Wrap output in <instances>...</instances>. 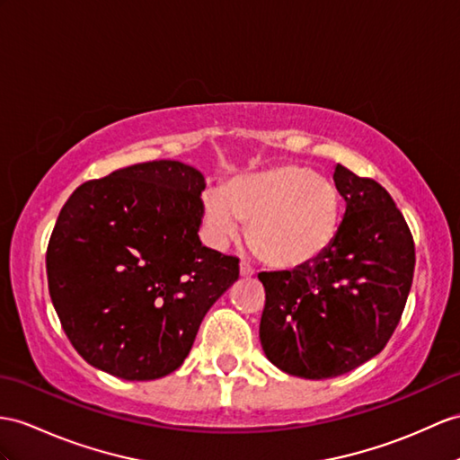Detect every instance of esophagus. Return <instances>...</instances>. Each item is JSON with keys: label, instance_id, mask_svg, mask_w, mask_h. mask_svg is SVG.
Returning a JSON list of instances; mask_svg holds the SVG:
<instances>
[{"label": "esophagus", "instance_id": "obj_1", "mask_svg": "<svg viewBox=\"0 0 460 460\" xmlns=\"http://www.w3.org/2000/svg\"><path fill=\"white\" fill-rule=\"evenodd\" d=\"M240 275L243 277V279H250V277H253L255 275V271H253V269L248 265V263H240Z\"/></svg>", "mask_w": 460, "mask_h": 460}]
</instances>
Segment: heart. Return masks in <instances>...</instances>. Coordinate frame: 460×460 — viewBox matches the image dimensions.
<instances>
[{
	"instance_id": "obj_1",
	"label": "heart",
	"mask_w": 460,
	"mask_h": 460,
	"mask_svg": "<svg viewBox=\"0 0 460 460\" xmlns=\"http://www.w3.org/2000/svg\"><path fill=\"white\" fill-rule=\"evenodd\" d=\"M340 189L312 167L281 164L230 179L203 197V218L217 242L234 240L250 222L248 240L277 271L316 263L340 234Z\"/></svg>"
}]
</instances>
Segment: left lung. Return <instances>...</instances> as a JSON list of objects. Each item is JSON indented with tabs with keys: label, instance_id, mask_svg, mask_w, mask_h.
I'll return each instance as SVG.
<instances>
[{
	"label": "left lung",
	"instance_id": "obj_1",
	"mask_svg": "<svg viewBox=\"0 0 460 460\" xmlns=\"http://www.w3.org/2000/svg\"><path fill=\"white\" fill-rule=\"evenodd\" d=\"M345 215L332 248L298 271L260 273V340L283 373L320 380L353 371L385 349L410 295L416 250L386 189L338 164Z\"/></svg>",
	"mask_w": 460,
	"mask_h": 460
}]
</instances>
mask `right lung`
<instances>
[{
	"instance_id": "right-lung-1",
	"label": "right lung",
	"mask_w": 460,
	"mask_h": 460,
	"mask_svg": "<svg viewBox=\"0 0 460 460\" xmlns=\"http://www.w3.org/2000/svg\"><path fill=\"white\" fill-rule=\"evenodd\" d=\"M205 177L175 160L80 185L47 252L49 290L84 359L125 380L173 373L210 306L238 281L236 257L199 240Z\"/></svg>"
}]
</instances>
